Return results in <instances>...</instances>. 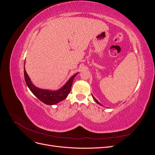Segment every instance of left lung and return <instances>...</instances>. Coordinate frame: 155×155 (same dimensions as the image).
Returning <instances> with one entry per match:
<instances>
[{"label": "left lung", "mask_w": 155, "mask_h": 155, "mask_svg": "<svg viewBox=\"0 0 155 155\" xmlns=\"http://www.w3.org/2000/svg\"><path fill=\"white\" fill-rule=\"evenodd\" d=\"M92 97L94 98V100H95V101H96V102L97 103V104H99V105H100L101 106H103V105H101V104H100V103L99 101H97V100L96 99V98H95L94 97V96H93V95H92Z\"/></svg>", "instance_id": "obj_1"}]
</instances>
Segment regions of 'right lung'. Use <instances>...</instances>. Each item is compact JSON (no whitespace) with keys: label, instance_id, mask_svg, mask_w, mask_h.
Masks as SVG:
<instances>
[{"label":"right lung","instance_id":"add662e5","mask_svg":"<svg viewBox=\"0 0 155 155\" xmlns=\"http://www.w3.org/2000/svg\"><path fill=\"white\" fill-rule=\"evenodd\" d=\"M78 73L73 75L68 81L64 85L58 90L51 91L48 89H42L35 87L32 83L30 77L26 73L25 68H24L25 79L26 85L30 88L31 92L38 98V99L43 102L44 104L49 105L57 104L58 103L64 100L66 98L71 90V87L74 78L76 77Z\"/></svg>","mask_w":155,"mask_h":155}]
</instances>
